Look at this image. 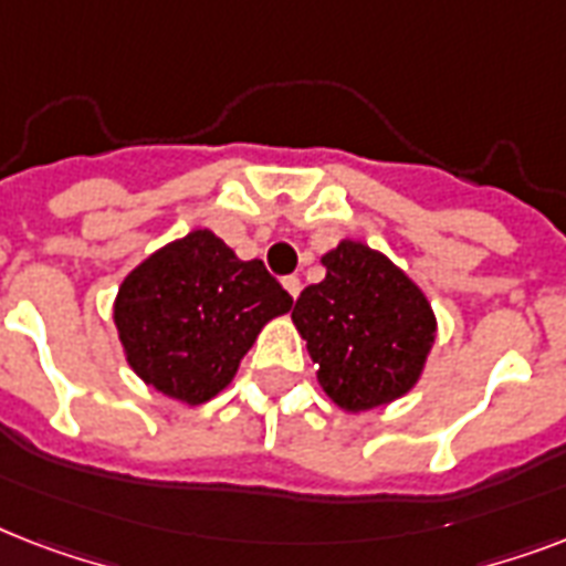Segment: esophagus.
<instances>
[{
  "instance_id": "obj_1",
  "label": "esophagus",
  "mask_w": 566,
  "mask_h": 566,
  "mask_svg": "<svg viewBox=\"0 0 566 566\" xmlns=\"http://www.w3.org/2000/svg\"><path fill=\"white\" fill-rule=\"evenodd\" d=\"M282 284H284V291L291 293L293 300H296V296H300L302 282H300V279H296V275H287V279H282Z\"/></svg>"
}]
</instances>
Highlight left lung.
<instances>
[{
	"label": "left lung",
	"mask_w": 566,
	"mask_h": 566,
	"mask_svg": "<svg viewBox=\"0 0 566 566\" xmlns=\"http://www.w3.org/2000/svg\"><path fill=\"white\" fill-rule=\"evenodd\" d=\"M323 266L326 279L308 284L291 314L319 387L353 413L394 402L420 381L438 335L426 293L361 240H340Z\"/></svg>",
	"instance_id": "1"
}]
</instances>
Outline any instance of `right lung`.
<instances>
[{
	"label": "right lung",
	"instance_id": "add662e5",
	"mask_svg": "<svg viewBox=\"0 0 566 566\" xmlns=\"http://www.w3.org/2000/svg\"><path fill=\"white\" fill-rule=\"evenodd\" d=\"M291 293L261 261H240L196 229L146 258L114 300L128 367L158 394L202 405L231 385L261 328L287 314Z\"/></svg>",
	"mask_w": 566,
	"mask_h": 566
}]
</instances>
